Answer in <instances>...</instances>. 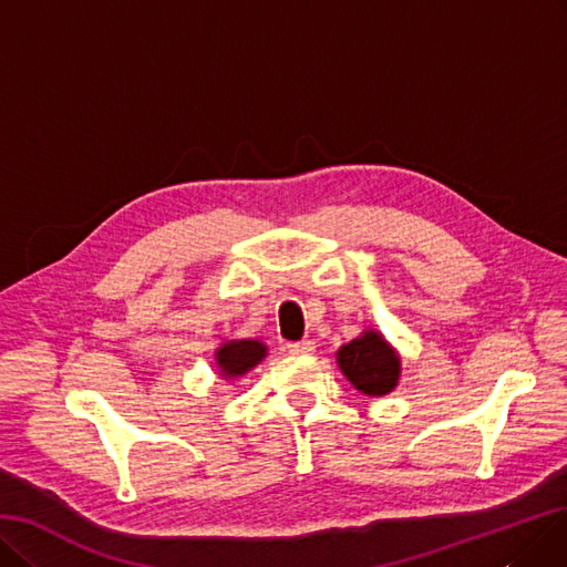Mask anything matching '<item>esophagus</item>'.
Segmentation results:
<instances>
[{
	"label": "esophagus",
	"mask_w": 567,
	"mask_h": 567,
	"mask_svg": "<svg viewBox=\"0 0 567 567\" xmlns=\"http://www.w3.org/2000/svg\"><path fill=\"white\" fill-rule=\"evenodd\" d=\"M286 349H288V353H292V355H307V353H311L316 347H313V342H309V339H302V342H288Z\"/></svg>",
	"instance_id": "esophagus-1"
}]
</instances>
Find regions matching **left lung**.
<instances>
[{
  "instance_id": "left-lung-1",
  "label": "left lung",
  "mask_w": 567,
  "mask_h": 567,
  "mask_svg": "<svg viewBox=\"0 0 567 567\" xmlns=\"http://www.w3.org/2000/svg\"><path fill=\"white\" fill-rule=\"evenodd\" d=\"M337 365L353 383V389L370 398L389 395L398 386L402 372L398 351L377 330H365L339 349Z\"/></svg>"
}]
</instances>
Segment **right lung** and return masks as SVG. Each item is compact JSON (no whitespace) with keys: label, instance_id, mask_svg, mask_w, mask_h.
I'll return each mask as SVG.
<instances>
[{"label":"right lung","instance_id":"1","mask_svg":"<svg viewBox=\"0 0 567 567\" xmlns=\"http://www.w3.org/2000/svg\"><path fill=\"white\" fill-rule=\"evenodd\" d=\"M216 368L220 377L235 379L251 372L267 355V347L260 339H230L216 349Z\"/></svg>","mask_w":567,"mask_h":567}]
</instances>
